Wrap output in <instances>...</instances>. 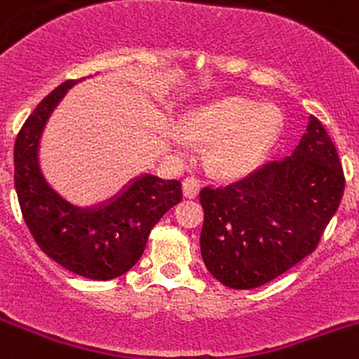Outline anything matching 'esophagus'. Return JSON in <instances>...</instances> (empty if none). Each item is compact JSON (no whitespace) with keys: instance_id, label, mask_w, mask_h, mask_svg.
Instances as JSON below:
<instances>
[{"instance_id":"34e87169","label":"esophagus","mask_w":359,"mask_h":359,"mask_svg":"<svg viewBox=\"0 0 359 359\" xmlns=\"http://www.w3.org/2000/svg\"><path fill=\"white\" fill-rule=\"evenodd\" d=\"M198 191H200V180L194 179V177H187L182 182V193L186 198H196Z\"/></svg>"}]
</instances>
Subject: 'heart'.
<instances>
[{
  "instance_id": "b5f03b06",
  "label": "heart",
  "mask_w": 359,
  "mask_h": 359,
  "mask_svg": "<svg viewBox=\"0 0 359 359\" xmlns=\"http://www.w3.org/2000/svg\"><path fill=\"white\" fill-rule=\"evenodd\" d=\"M279 131V116L242 98L221 100L198 110L186 123L187 140L214 145L210 168L222 179H242L252 172Z\"/></svg>"
}]
</instances>
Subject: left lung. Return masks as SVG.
<instances>
[{
  "label": "left lung",
  "mask_w": 359,
  "mask_h": 359,
  "mask_svg": "<svg viewBox=\"0 0 359 359\" xmlns=\"http://www.w3.org/2000/svg\"><path fill=\"white\" fill-rule=\"evenodd\" d=\"M346 186L339 152L318 117L293 154L224 187H203L201 257L231 290H254L312 254Z\"/></svg>",
  "instance_id": "obj_1"
}]
</instances>
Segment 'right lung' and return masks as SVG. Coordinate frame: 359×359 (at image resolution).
Returning a JSON list of instances; mask_svg holds the SVG:
<instances>
[{
    "label": "right lung",
    "mask_w": 359,
    "mask_h": 359,
    "mask_svg": "<svg viewBox=\"0 0 359 359\" xmlns=\"http://www.w3.org/2000/svg\"><path fill=\"white\" fill-rule=\"evenodd\" d=\"M76 82L66 80L55 87L20 128L13 147V180L20 212L38 247L76 276L110 280L140 259L151 229L182 200V186L180 180L144 175L100 208H79L54 193L38 166V142L54 107Z\"/></svg>",
    "instance_id": "obj_1"
}]
</instances>
